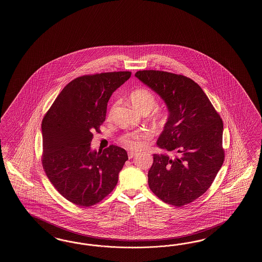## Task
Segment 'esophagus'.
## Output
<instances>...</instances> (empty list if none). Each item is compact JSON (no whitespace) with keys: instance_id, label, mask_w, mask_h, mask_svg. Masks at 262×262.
<instances>
[{"instance_id":"obj_1","label":"esophagus","mask_w":262,"mask_h":262,"mask_svg":"<svg viewBox=\"0 0 262 262\" xmlns=\"http://www.w3.org/2000/svg\"><path fill=\"white\" fill-rule=\"evenodd\" d=\"M137 155V152L136 151H132V150H129L128 151V157L129 159H131V158H133L134 156Z\"/></svg>"}]
</instances>
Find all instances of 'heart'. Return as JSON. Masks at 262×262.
Here are the masks:
<instances>
[{
	"mask_svg": "<svg viewBox=\"0 0 262 262\" xmlns=\"http://www.w3.org/2000/svg\"><path fill=\"white\" fill-rule=\"evenodd\" d=\"M131 103L139 112H149L156 106V98L155 95L147 89H138L134 91L130 95ZM154 118L158 123H163L166 119V112L162 110H156L154 112ZM150 134L143 130L132 131L123 134L120 138V141L131 149H138L145 139H148Z\"/></svg>",
	"mask_w": 262,
	"mask_h": 262,
	"instance_id": "obj_1",
	"label": "heart"
}]
</instances>
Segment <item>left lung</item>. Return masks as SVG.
I'll return each instance as SVG.
<instances>
[{
    "label": "left lung",
    "mask_w": 262,
    "mask_h": 262,
    "mask_svg": "<svg viewBox=\"0 0 262 262\" xmlns=\"http://www.w3.org/2000/svg\"><path fill=\"white\" fill-rule=\"evenodd\" d=\"M135 76L165 101L169 112L156 144L178 156L154 155L148 184L167 204L182 207L210 188L225 159L223 121L201 86L183 75L158 70Z\"/></svg>",
    "instance_id": "8db88e82"
}]
</instances>
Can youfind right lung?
<instances>
[{
	"instance_id": "right-lung-1",
	"label": "right lung",
	"mask_w": 262,
	"mask_h": 262,
	"mask_svg": "<svg viewBox=\"0 0 262 262\" xmlns=\"http://www.w3.org/2000/svg\"><path fill=\"white\" fill-rule=\"evenodd\" d=\"M131 77L129 71L85 75L61 90L42 121V165L56 190L81 207L100 202L112 193L128 159L115 145L91 150L93 132L106 120L113 92Z\"/></svg>"
}]
</instances>
